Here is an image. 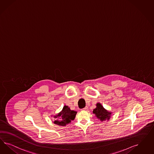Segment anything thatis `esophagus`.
<instances>
[{"mask_svg":"<svg viewBox=\"0 0 154 154\" xmlns=\"http://www.w3.org/2000/svg\"><path fill=\"white\" fill-rule=\"evenodd\" d=\"M82 110H84V111H88V107H85L84 108H83L82 109H81Z\"/></svg>","mask_w":154,"mask_h":154,"instance_id":"34e87169","label":"esophagus"}]
</instances>
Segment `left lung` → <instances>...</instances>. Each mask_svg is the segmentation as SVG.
<instances>
[{"label": "left lung", "mask_w": 154, "mask_h": 154, "mask_svg": "<svg viewBox=\"0 0 154 154\" xmlns=\"http://www.w3.org/2000/svg\"><path fill=\"white\" fill-rule=\"evenodd\" d=\"M93 113L95 114V116L101 122L109 121L112 115V112L106 110L100 103L96 104V107L93 110Z\"/></svg>", "instance_id": "8db88e82"}]
</instances>
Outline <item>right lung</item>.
<instances>
[{"label":"right lung","instance_id":"obj_1","mask_svg":"<svg viewBox=\"0 0 154 154\" xmlns=\"http://www.w3.org/2000/svg\"><path fill=\"white\" fill-rule=\"evenodd\" d=\"M77 112L74 110H70L68 106L65 105L61 112L53 116L55 119L53 123L60 126H65L74 120Z\"/></svg>","mask_w":154,"mask_h":154}]
</instances>
